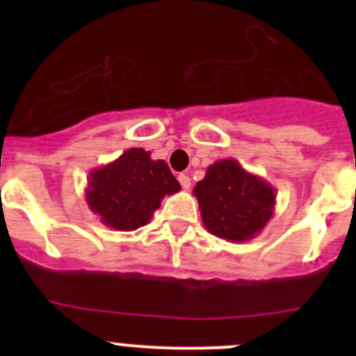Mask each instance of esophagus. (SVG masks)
<instances>
[{
	"label": "esophagus",
	"instance_id": "1",
	"mask_svg": "<svg viewBox=\"0 0 356 356\" xmlns=\"http://www.w3.org/2000/svg\"><path fill=\"white\" fill-rule=\"evenodd\" d=\"M179 182H181V186H182V189H186V191H188L189 188H191V179H189V175H186V174H181L179 175Z\"/></svg>",
	"mask_w": 356,
	"mask_h": 356
}]
</instances>
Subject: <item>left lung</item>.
<instances>
[{
    "label": "left lung",
    "instance_id": "8db88e82",
    "mask_svg": "<svg viewBox=\"0 0 356 356\" xmlns=\"http://www.w3.org/2000/svg\"><path fill=\"white\" fill-rule=\"evenodd\" d=\"M208 232L245 243L264 231L274 215L275 189L232 158L215 161L193 189Z\"/></svg>",
    "mask_w": 356,
    "mask_h": 356
}]
</instances>
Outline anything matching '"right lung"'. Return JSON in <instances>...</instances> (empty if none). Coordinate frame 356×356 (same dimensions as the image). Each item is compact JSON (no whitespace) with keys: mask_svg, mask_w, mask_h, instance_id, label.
<instances>
[{"mask_svg":"<svg viewBox=\"0 0 356 356\" xmlns=\"http://www.w3.org/2000/svg\"><path fill=\"white\" fill-rule=\"evenodd\" d=\"M179 191L181 184L165 160H153L149 152L131 148L89 172L86 201L106 227L136 231L152 220L165 196Z\"/></svg>","mask_w":356,"mask_h":356,"instance_id":"right-lung-1","label":"right lung"}]
</instances>
